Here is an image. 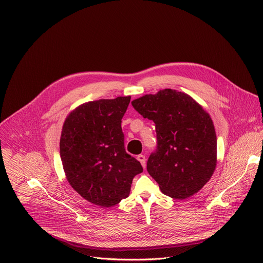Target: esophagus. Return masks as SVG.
Returning <instances> with one entry per match:
<instances>
[{
	"instance_id": "34e87169",
	"label": "esophagus",
	"mask_w": 263,
	"mask_h": 263,
	"mask_svg": "<svg viewBox=\"0 0 263 263\" xmlns=\"http://www.w3.org/2000/svg\"><path fill=\"white\" fill-rule=\"evenodd\" d=\"M137 160L140 162V164L142 165V167L145 168V166H146V164H145V157H144L143 155H138V156H137Z\"/></svg>"
}]
</instances>
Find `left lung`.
Instances as JSON below:
<instances>
[{
  "instance_id": "1",
  "label": "left lung",
  "mask_w": 263,
  "mask_h": 263,
  "mask_svg": "<svg viewBox=\"0 0 263 263\" xmlns=\"http://www.w3.org/2000/svg\"><path fill=\"white\" fill-rule=\"evenodd\" d=\"M155 123L157 149L146 170L162 194L179 200L194 196L212 177L217 161L216 134L208 112L185 92L165 88L132 101Z\"/></svg>"
}]
</instances>
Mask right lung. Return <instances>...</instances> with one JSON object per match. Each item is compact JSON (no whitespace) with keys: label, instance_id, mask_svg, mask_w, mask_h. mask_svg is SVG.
Segmentation results:
<instances>
[{"label":"right lung","instance_id":"add662e5","mask_svg":"<svg viewBox=\"0 0 263 263\" xmlns=\"http://www.w3.org/2000/svg\"><path fill=\"white\" fill-rule=\"evenodd\" d=\"M131 97L101 99L79 105L66 117L60 157L69 185L86 201L111 207L130 195L142 172L124 146L122 119Z\"/></svg>","mask_w":263,"mask_h":263}]
</instances>
